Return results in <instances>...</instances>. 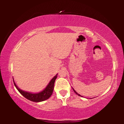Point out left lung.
<instances>
[{
  "label": "left lung",
  "instance_id": "1",
  "mask_svg": "<svg viewBox=\"0 0 124 124\" xmlns=\"http://www.w3.org/2000/svg\"><path fill=\"white\" fill-rule=\"evenodd\" d=\"M73 91H74V92H75V93L77 94V95H78V96H81V95H79V94H78V93H77V92L76 91H75V90H74V89H73Z\"/></svg>",
  "mask_w": 124,
  "mask_h": 124
}]
</instances>
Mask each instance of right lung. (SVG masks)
Here are the masks:
<instances>
[{"label":"right lung","instance_id":"1","mask_svg":"<svg viewBox=\"0 0 124 124\" xmlns=\"http://www.w3.org/2000/svg\"><path fill=\"white\" fill-rule=\"evenodd\" d=\"M57 74H56L55 76L51 80V81H50L49 84L47 85V86L46 87L45 89L43 91L37 93H30V92L23 91V90H21L17 86V85H16L14 80L13 81L16 88L18 90V91H19L20 93L21 94L22 96H23L25 98H26L27 99L31 101L39 102L44 101L47 100L48 98H50V96H51L54 89V81H55L56 78H57Z\"/></svg>","mask_w":124,"mask_h":124}]
</instances>
